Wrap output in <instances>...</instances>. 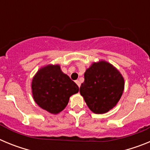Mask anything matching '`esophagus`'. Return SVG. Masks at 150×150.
<instances>
[{"instance_id": "obj_1", "label": "esophagus", "mask_w": 150, "mask_h": 150, "mask_svg": "<svg viewBox=\"0 0 150 150\" xmlns=\"http://www.w3.org/2000/svg\"><path fill=\"white\" fill-rule=\"evenodd\" d=\"M75 82H76V84H77L78 86L80 87V85H81V83H80V82H79V79H77V80H76V81H75Z\"/></svg>"}]
</instances>
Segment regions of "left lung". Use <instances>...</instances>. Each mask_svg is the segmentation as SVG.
Here are the masks:
<instances>
[{"label": "left lung", "mask_w": 150, "mask_h": 150, "mask_svg": "<svg viewBox=\"0 0 150 150\" xmlns=\"http://www.w3.org/2000/svg\"><path fill=\"white\" fill-rule=\"evenodd\" d=\"M80 95L90 110L97 114L107 112L117 104L124 91L122 75L111 64L94 62L84 74Z\"/></svg>", "instance_id": "obj_1"}]
</instances>
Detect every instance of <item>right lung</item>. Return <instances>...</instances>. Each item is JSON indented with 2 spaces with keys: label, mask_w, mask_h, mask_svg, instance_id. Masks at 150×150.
<instances>
[{
  "label": "right lung",
  "mask_w": 150,
  "mask_h": 150,
  "mask_svg": "<svg viewBox=\"0 0 150 150\" xmlns=\"http://www.w3.org/2000/svg\"><path fill=\"white\" fill-rule=\"evenodd\" d=\"M31 89L34 101L39 107L58 114L67 105L70 97L79 91V87L62 72L59 64H49L34 75Z\"/></svg>",
  "instance_id": "add662e5"
}]
</instances>
